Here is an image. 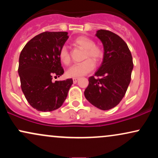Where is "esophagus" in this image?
I'll return each instance as SVG.
<instances>
[{"label":"esophagus","mask_w":158,"mask_h":158,"mask_svg":"<svg viewBox=\"0 0 158 158\" xmlns=\"http://www.w3.org/2000/svg\"><path fill=\"white\" fill-rule=\"evenodd\" d=\"M78 80H79V78H77V77H74V78H73V83H77Z\"/></svg>","instance_id":"esophagus-1"}]
</instances>
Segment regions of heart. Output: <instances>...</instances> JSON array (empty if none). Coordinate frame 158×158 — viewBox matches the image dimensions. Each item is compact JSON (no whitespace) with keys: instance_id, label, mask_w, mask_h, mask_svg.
<instances>
[{"instance_id":"heart-1","label":"heart","mask_w":158,"mask_h":158,"mask_svg":"<svg viewBox=\"0 0 158 158\" xmlns=\"http://www.w3.org/2000/svg\"><path fill=\"white\" fill-rule=\"evenodd\" d=\"M73 44L84 50L82 62L73 65L67 71V75L70 77H80L91 72L95 68V62L99 63L104 57V50L102 47L95 44V41L88 36L81 35L73 40ZM59 59L63 64L68 65L70 63V55L68 48L62 47L59 50Z\"/></svg>"}]
</instances>
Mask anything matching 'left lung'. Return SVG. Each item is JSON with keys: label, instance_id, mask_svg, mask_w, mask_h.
Instances as JSON below:
<instances>
[{"label": "left lung", "instance_id": "1", "mask_svg": "<svg viewBox=\"0 0 158 158\" xmlns=\"http://www.w3.org/2000/svg\"><path fill=\"white\" fill-rule=\"evenodd\" d=\"M96 35L103 44L104 58L99 70L88 79L84 94L93 106L107 110L117 106L124 97L134 64L128 45L118 35L99 30Z\"/></svg>", "mask_w": 158, "mask_h": 158}]
</instances>
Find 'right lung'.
Returning a JSON list of instances; mask_svg holds the SVG:
<instances>
[{"instance_id":"1","label":"right lung","mask_w":158,"mask_h":158,"mask_svg":"<svg viewBox=\"0 0 158 158\" xmlns=\"http://www.w3.org/2000/svg\"><path fill=\"white\" fill-rule=\"evenodd\" d=\"M68 39L67 32H44L29 41L19 56L21 87L27 102L39 111L62 106L73 79L52 82L64 73L59 50Z\"/></svg>"}]
</instances>
